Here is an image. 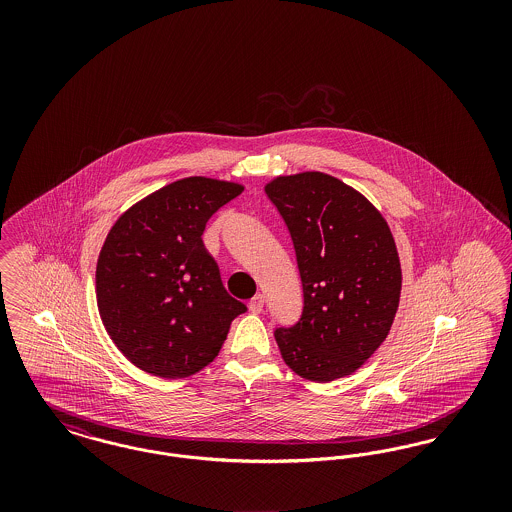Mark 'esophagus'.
I'll use <instances>...</instances> for the list:
<instances>
[{
  "label": "esophagus",
  "instance_id": "esophagus-1",
  "mask_svg": "<svg viewBox=\"0 0 512 512\" xmlns=\"http://www.w3.org/2000/svg\"><path fill=\"white\" fill-rule=\"evenodd\" d=\"M263 307H265V295H263V293L255 295V297L249 301V311L255 313V315L263 313Z\"/></svg>",
  "mask_w": 512,
  "mask_h": 512
}]
</instances>
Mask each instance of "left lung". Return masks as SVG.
Segmentation results:
<instances>
[{
    "instance_id": "obj_1",
    "label": "left lung",
    "mask_w": 512,
    "mask_h": 512,
    "mask_svg": "<svg viewBox=\"0 0 512 512\" xmlns=\"http://www.w3.org/2000/svg\"><path fill=\"white\" fill-rule=\"evenodd\" d=\"M286 222L303 284V313L276 328L284 363L305 380L353 374L390 334L401 265L390 226L351 186L324 172L278 176L265 186Z\"/></svg>"
}]
</instances>
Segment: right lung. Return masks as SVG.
<instances>
[{
	"mask_svg": "<svg viewBox=\"0 0 512 512\" xmlns=\"http://www.w3.org/2000/svg\"><path fill=\"white\" fill-rule=\"evenodd\" d=\"M242 184L190 176L132 205L99 253L101 322L132 365L167 380L213 363L232 320L247 311L224 290L203 230Z\"/></svg>",
	"mask_w": 512,
	"mask_h": 512,
	"instance_id": "1",
	"label": "right lung"
}]
</instances>
